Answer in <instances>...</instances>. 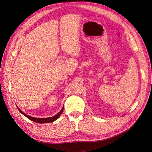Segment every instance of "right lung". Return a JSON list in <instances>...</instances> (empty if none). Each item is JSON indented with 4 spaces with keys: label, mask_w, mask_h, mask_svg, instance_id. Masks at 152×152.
<instances>
[{
    "label": "right lung",
    "mask_w": 152,
    "mask_h": 152,
    "mask_svg": "<svg viewBox=\"0 0 152 152\" xmlns=\"http://www.w3.org/2000/svg\"><path fill=\"white\" fill-rule=\"evenodd\" d=\"M18 108L19 111H20V113L23 114V115H24L26 117H27L29 119L31 120V121H33L36 122V123H52V122L55 121V120H56L57 119L59 118V116H60V114L62 113L63 111H64V106L62 107L61 111L58 114H57L56 115H55V116H54L53 117L46 118H34V117H32V116H29V115L26 114L24 113H23L19 107H18Z\"/></svg>",
    "instance_id": "add662e5"
}]
</instances>
